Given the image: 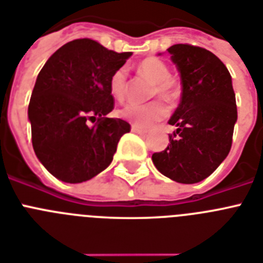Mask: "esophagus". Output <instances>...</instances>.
Instances as JSON below:
<instances>
[{
	"mask_svg": "<svg viewBox=\"0 0 263 263\" xmlns=\"http://www.w3.org/2000/svg\"><path fill=\"white\" fill-rule=\"evenodd\" d=\"M131 131L135 132V134H139V135H146V134H147L146 129H143V128H139L138 125H132Z\"/></svg>",
	"mask_w": 263,
	"mask_h": 263,
	"instance_id": "34e87169",
	"label": "esophagus"
}]
</instances>
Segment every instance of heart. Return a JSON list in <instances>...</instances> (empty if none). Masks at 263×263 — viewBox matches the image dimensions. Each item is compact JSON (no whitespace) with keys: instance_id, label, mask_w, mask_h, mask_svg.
I'll list each match as a JSON object with an SVG mask.
<instances>
[{"instance_id":"b5f03b06","label":"heart","mask_w":263,"mask_h":263,"mask_svg":"<svg viewBox=\"0 0 263 263\" xmlns=\"http://www.w3.org/2000/svg\"><path fill=\"white\" fill-rule=\"evenodd\" d=\"M139 70L154 82L153 96H161L165 100H172L178 93V85L176 80L170 77V70L165 62L158 58H147L140 62ZM109 90L117 100H123L127 95V70L124 67L117 69L109 80ZM167 115L166 108L161 101H153L148 104L129 102L119 110V116L129 121L134 125L147 128L162 120Z\"/></svg>"}]
</instances>
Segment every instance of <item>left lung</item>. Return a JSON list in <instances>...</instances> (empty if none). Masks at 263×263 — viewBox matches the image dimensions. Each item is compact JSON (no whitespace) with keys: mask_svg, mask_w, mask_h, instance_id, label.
<instances>
[{"mask_svg":"<svg viewBox=\"0 0 263 263\" xmlns=\"http://www.w3.org/2000/svg\"><path fill=\"white\" fill-rule=\"evenodd\" d=\"M180 72L182 93L168 124L177 128L153 163L170 180L196 183L212 174L231 150L238 119L232 78L211 51L191 44L167 48Z\"/></svg>","mask_w":263,"mask_h":263,"instance_id":"left-lung-1","label":"left lung"}]
</instances>
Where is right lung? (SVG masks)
Listing matches in <instances>:
<instances>
[{
	"label": "right lung",
	"mask_w": 263,
	"mask_h": 263,
	"mask_svg": "<svg viewBox=\"0 0 263 263\" xmlns=\"http://www.w3.org/2000/svg\"><path fill=\"white\" fill-rule=\"evenodd\" d=\"M131 55L77 39L55 51L40 70L28 120L36 157L58 180L80 183L110 165L117 143L131 127L106 117L113 109L109 80Z\"/></svg>",
	"instance_id": "right-lung-1"
}]
</instances>
